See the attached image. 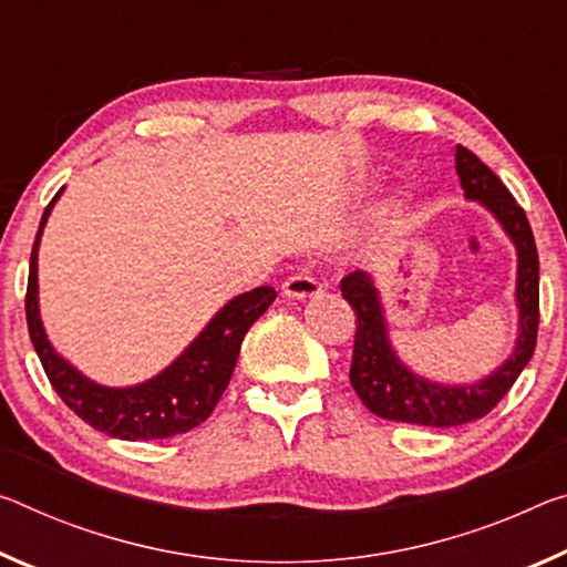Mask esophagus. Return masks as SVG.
Listing matches in <instances>:
<instances>
[{
    "label": "esophagus",
    "mask_w": 567,
    "mask_h": 567,
    "mask_svg": "<svg viewBox=\"0 0 567 567\" xmlns=\"http://www.w3.org/2000/svg\"><path fill=\"white\" fill-rule=\"evenodd\" d=\"M282 292L292 300H308L322 292V285L308 275H295L282 282Z\"/></svg>",
    "instance_id": "1"
}]
</instances>
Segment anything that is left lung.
I'll use <instances>...</instances> for the list:
<instances>
[{"mask_svg":"<svg viewBox=\"0 0 567 567\" xmlns=\"http://www.w3.org/2000/svg\"><path fill=\"white\" fill-rule=\"evenodd\" d=\"M454 161L466 199L484 206L515 245L517 338L505 363L480 381L442 383L424 379L401 361L391 343L389 320L373 275L363 269L346 275L340 280V292L358 318L350 385L368 411L401 424L446 429L487 416L533 358L537 326H540V262L525 212L519 209L507 186L472 151L456 146Z\"/></svg>","mask_w":567,"mask_h":567,"instance_id":"obj_1","label":"left lung"}]
</instances>
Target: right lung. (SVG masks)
I'll use <instances>...</instances> for the list:
<instances>
[{"mask_svg": "<svg viewBox=\"0 0 567 567\" xmlns=\"http://www.w3.org/2000/svg\"><path fill=\"white\" fill-rule=\"evenodd\" d=\"M62 192L65 188H60L40 219L38 237L32 245L30 282H27L24 300L27 328H30L32 346L38 350L52 389L85 424L107 436L125 439V442H151V439H168L192 431L209 419L214 406L219 403L231 373H235L241 340L277 298L275 287H255V290L241 292L227 305H221L199 336L164 371L151 375L148 381L136 385H103L87 379L50 343L40 316V241L52 206Z\"/></svg>", "mask_w": 567, "mask_h": 567, "instance_id": "right-lung-1", "label": "right lung"}]
</instances>
